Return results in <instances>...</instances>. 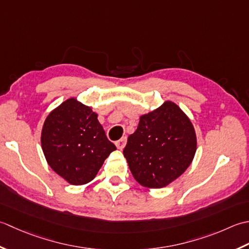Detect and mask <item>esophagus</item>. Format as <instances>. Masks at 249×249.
I'll use <instances>...</instances> for the list:
<instances>
[{
  "instance_id": "1",
  "label": "esophagus",
  "mask_w": 249,
  "mask_h": 249,
  "mask_svg": "<svg viewBox=\"0 0 249 249\" xmlns=\"http://www.w3.org/2000/svg\"><path fill=\"white\" fill-rule=\"evenodd\" d=\"M115 144H116V146H117V148L119 150H123L124 148L125 144H126V138H125V136H124V138H121L119 141L116 142Z\"/></svg>"
}]
</instances>
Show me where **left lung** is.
<instances>
[{"mask_svg":"<svg viewBox=\"0 0 249 249\" xmlns=\"http://www.w3.org/2000/svg\"><path fill=\"white\" fill-rule=\"evenodd\" d=\"M196 151L194 124L172 101L142 115L129 135L124 156L140 185L159 189L170 185L191 164Z\"/></svg>","mask_w":249,"mask_h":249,"instance_id":"1","label":"left lung"}]
</instances>
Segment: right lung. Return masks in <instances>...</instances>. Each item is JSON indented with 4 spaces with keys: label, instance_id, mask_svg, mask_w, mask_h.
Returning <instances> with one entry per match:
<instances>
[{
    "label": "right lung",
    "instance_id": "add662e5",
    "mask_svg": "<svg viewBox=\"0 0 249 249\" xmlns=\"http://www.w3.org/2000/svg\"><path fill=\"white\" fill-rule=\"evenodd\" d=\"M40 144L49 166L69 184H88L116 150L98 114L76 98L65 100L44 121Z\"/></svg>",
    "mask_w": 249,
    "mask_h": 249
}]
</instances>
